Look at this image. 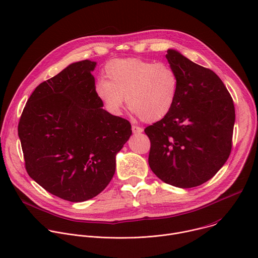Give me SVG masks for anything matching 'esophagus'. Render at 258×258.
<instances>
[{
    "label": "esophagus",
    "mask_w": 258,
    "mask_h": 258,
    "mask_svg": "<svg viewBox=\"0 0 258 258\" xmlns=\"http://www.w3.org/2000/svg\"><path fill=\"white\" fill-rule=\"evenodd\" d=\"M132 132H133L134 134H140V133L144 132V129H143L142 127H138V126L133 125V126H132Z\"/></svg>",
    "instance_id": "1"
}]
</instances>
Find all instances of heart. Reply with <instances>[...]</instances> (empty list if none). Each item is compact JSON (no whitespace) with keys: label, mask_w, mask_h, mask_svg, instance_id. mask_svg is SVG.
<instances>
[{"label":"heart","mask_w":258,"mask_h":258,"mask_svg":"<svg viewBox=\"0 0 258 258\" xmlns=\"http://www.w3.org/2000/svg\"><path fill=\"white\" fill-rule=\"evenodd\" d=\"M106 79H99L94 92L107 111L118 115L127 103L145 122L165 117L173 107L179 76L166 63L142 58H115L105 66Z\"/></svg>","instance_id":"heart-1"}]
</instances>
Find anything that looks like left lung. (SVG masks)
<instances>
[{"mask_svg":"<svg viewBox=\"0 0 258 258\" xmlns=\"http://www.w3.org/2000/svg\"><path fill=\"white\" fill-rule=\"evenodd\" d=\"M166 58L179 76L169 113L145 129L149 165L161 181L179 188L200 186L227 161L235 112L229 92L215 72L174 49Z\"/></svg>","mask_w":258,"mask_h":258,"instance_id":"left-lung-1","label":"left lung"}]
</instances>
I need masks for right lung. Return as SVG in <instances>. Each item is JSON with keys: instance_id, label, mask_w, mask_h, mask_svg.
Listing matches in <instances>:
<instances>
[{"instance_id": "obj_1", "label": "right lung", "mask_w": 258, "mask_h": 258, "mask_svg": "<svg viewBox=\"0 0 258 258\" xmlns=\"http://www.w3.org/2000/svg\"><path fill=\"white\" fill-rule=\"evenodd\" d=\"M96 65L72 63L39 85L18 124L29 175L72 203L105 189L115 171V155L132 134L127 120L102 108L94 92Z\"/></svg>"}]
</instances>
